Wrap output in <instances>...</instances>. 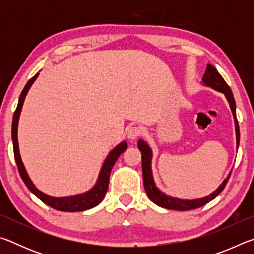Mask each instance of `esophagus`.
<instances>
[{"mask_svg": "<svg viewBox=\"0 0 254 254\" xmlns=\"http://www.w3.org/2000/svg\"><path fill=\"white\" fill-rule=\"evenodd\" d=\"M142 134V128L139 127H131L127 128V137L130 140H135Z\"/></svg>", "mask_w": 254, "mask_h": 254, "instance_id": "esophagus-1", "label": "esophagus"}]
</instances>
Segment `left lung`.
<instances>
[{
	"label": "left lung",
	"instance_id": "8db88e82",
	"mask_svg": "<svg viewBox=\"0 0 254 254\" xmlns=\"http://www.w3.org/2000/svg\"><path fill=\"white\" fill-rule=\"evenodd\" d=\"M203 81L205 85H207L209 87H212L218 92L225 94L227 101L230 103L232 113H233V117L235 120L236 145L239 147L240 127H239V122H238V119H236V113H235V101H234L233 94H232L230 86L226 84V81L224 79H223V77L220 75V72L215 69L212 65H209V64L207 65V67H206L205 74L203 76ZM137 148H139L141 154H142V175H143V185H144L145 192H147L149 198L151 199L154 204L160 206V207L175 209V210H190V209L198 208L200 206H204L205 204H207L208 201L213 200L215 197L220 195L230 179L231 174L229 175V177L222 183L221 186L213 192V194H210L207 197H204V198L194 199V200H184V199L174 198V197H169L159 190V189L156 187V185H154L152 173H151L152 153H151V150L149 148V145L145 143L144 141L139 140V142H137Z\"/></svg>",
	"mask_w": 254,
	"mask_h": 254
}]
</instances>
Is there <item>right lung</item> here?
I'll return each mask as SVG.
<instances>
[{"instance_id":"1","label":"right lung","mask_w":254,"mask_h":254,"mask_svg":"<svg viewBox=\"0 0 254 254\" xmlns=\"http://www.w3.org/2000/svg\"><path fill=\"white\" fill-rule=\"evenodd\" d=\"M37 77H38V74L34 75L32 78L28 81L27 85L24 86L23 91L21 93L20 98H19L18 107H16V110L14 112L13 122H12V141H13L14 158H15L16 166H18V170L21 178H22L25 186L29 188V190L31 191L32 194L36 195L38 198L44 201L45 204L57 210H62V212H81V210H86V209L95 207V206L100 204L102 199L104 198V196L107 191V188H109L111 170L113 168L114 163L117 162L118 158L121 156V153H123L127 150V142L120 143L118 147L109 154V157H107L104 165L102 167L100 177H98L96 185L88 192H86V194L77 195L72 197H65V198H54V197L42 194L40 190H38V189L34 187V185L32 184L31 180H30L27 171L24 169V166L20 157L19 144H18V122H19L21 109H22L25 95H27L29 88L31 87V85L33 84V81L36 80Z\"/></svg>"}]
</instances>
